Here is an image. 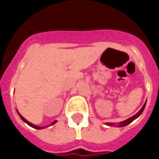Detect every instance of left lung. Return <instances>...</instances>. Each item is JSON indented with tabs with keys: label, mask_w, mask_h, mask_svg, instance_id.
Listing matches in <instances>:
<instances>
[{
	"label": "left lung",
	"mask_w": 159,
	"mask_h": 159,
	"mask_svg": "<svg viewBox=\"0 0 159 159\" xmlns=\"http://www.w3.org/2000/svg\"><path fill=\"white\" fill-rule=\"evenodd\" d=\"M146 103H147V102H145V103H144V105H143V107L141 108V110H140L138 112L137 114H135V115L132 116V117H130V118H129V119H127V120H124V121L121 122V123H119V124H118V127H125V126H127V125L130 124V123H131V122L134 121V119H137L138 117H139L140 115H141V114L143 113V110H144V108H145ZM106 124L108 125V126H111V127H115V126H116V124H115V123H107Z\"/></svg>",
	"instance_id": "left-lung-1"
}]
</instances>
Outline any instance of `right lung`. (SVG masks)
<instances>
[{
    "instance_id": "right-lung-1",
    "label": "right lung",
    "mask_w": 159,
    "mask_h": 159,
    "mask_svg": "<svg viewBox=\"0 0 159 159\" xmlns=\"http://www.w3.org/2000/svg\"><path fill=\"white\" fill-rule=\"evenodd\" d=\"M17 113H18V115H19V116H20V119H21L22 120H23V121L25 122V123H27L28 125H29V126H30V127H33V128H35V129H38V130H40V129H43V128H44V127H38V126H36V125L32 124V123H31L30 122H29V121H28V120H26V119H25V118H24L23 116H22L21 115H20V114L19 113V112L17 111ZM57 120H55V121H53L52 123L51 124H50V125H48V126H52V125L55 124V123H57Z\"/></svg>"
}]
</instances>
